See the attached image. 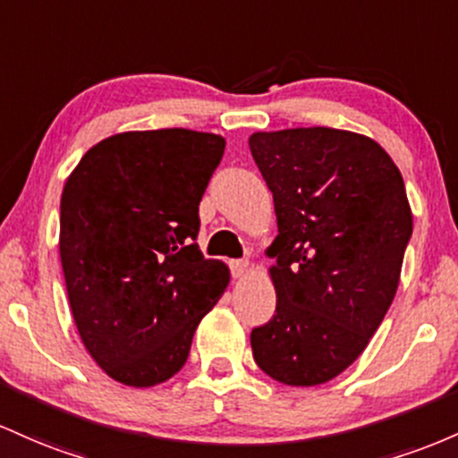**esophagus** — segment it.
<instances>
[{
  "mask_svg": "<svg viewBox=\"0 0 458 458\" xmlns=\"http://www.w3.org/2000/svg\"><path fill=\"white\" fill-rule=\"evenodd\" d=\"M229 268H231V275H233L235 279H240V276H244V272L249 270V261H246V259H231Z\"/></svg>",
  "mask_w": 458,
  "mask_h": 458,
  "instance_id": "esophagus-1",
  "label": "esophagus"
}]
</instances>
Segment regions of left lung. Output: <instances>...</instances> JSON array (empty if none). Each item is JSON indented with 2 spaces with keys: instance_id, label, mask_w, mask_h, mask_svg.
<instances>
[{
  "instance_id": "8db88e82",
  "label": "left lung",
  "mask_w": 458,
  "mask_h": 458,
  "mask_svg": "<svg viewBox=\"0 0 458 458\" xmlns=\"http://www.w3.org/2000/svg\"><path fill=\"white\" fill-rule=\"evenodd\" d=\"M250 153L275 199V316L250 331L255 363L311 387L366 351L398 290L413 216L403 174L372 138L331 127L259 131Z\"/></svg>"
}]
</instances>
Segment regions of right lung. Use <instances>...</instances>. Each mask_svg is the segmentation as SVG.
I'll use <instances>...</instances> for the list:
<instances>
[{
    "label": "right lung",
    "mask_w": 458,
    "mask_h": 458,
    "mask_svg": "<svg viewBox=\"0 0 458 458\" xmlns=\"http://www.w3.org/2000/svg\"><path fill=\"white\" fill-rule=\"evenodd\" d=\"M225 138L127 131L81 157L60 201V259L77 331L107 377L151 387L186 363L229 284L197 244L199 203Z\"/></svg>",
    "instance_id": "add662e5"
}]
</instances>
